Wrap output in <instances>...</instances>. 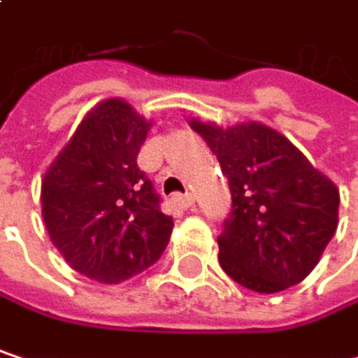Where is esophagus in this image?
Returning <instances> with one entry per match:
<instances>
[{
    "label": "esophagus",
    "mask_w": 358,
    "mask_h": 358,
    "mask_svg": "<svg viewBox=\"0 0 358 358\" xmlns=\"http://www.w3.org/2000/svg\"><path fill=\"white\" fill-rule=\"evenodd\" d=\"M174 199H176V203H178L182 209H188V207H192V203H194V196H192V192L176 194Z\"/></svg>",
    "instance_id": "34e87169"
}]
</instances>
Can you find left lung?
Segmentation results:
<instances>
[{"mask_svg":"<svg viewBox=\"0 0 358 358\" xmlns=\"http://www.w3.org/2000/svg\"><path fill=\"white\" fill-rule=\"evenodd\" d=\"M190 128L215 153L232 192L217 236L222 269L261 294L303 282L338 228L336 184L263 124L220 128L190 120Z\"/></svg>","mask_w":358,"mask_h":358,"instance_id":"obj_1","label":"left lung"}]
</instances>
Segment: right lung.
<instances>
[{
  "label": "right lung",
  "mask_w": 358,
  "mask_h": 358,
  "mask_svg": "<svg viewBox=\"0 0 358 358\" xmlns=\"http://www.w3.org/2000/svg\"><path fill=\"white\" fill-rule=\"evenodd\" d=\"M149 128L126 101H101L45 172L41 205L49 238L91 280H128L151 267L170 243L174 220L136 166Z\"/></svg>",
  "instance_id": "obj_1"
}]
</instances>
